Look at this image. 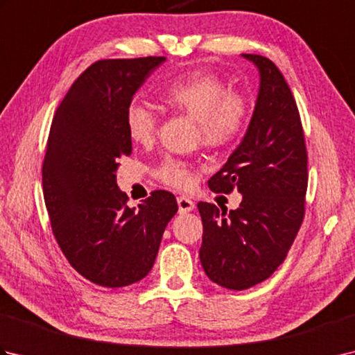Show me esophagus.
Wrapping results in <instances>:
<instances>
[{
  "label": "esophagus",
  "mask_w": 355,
  "mask_h": 355,
  "mask_svg": "<svg viewBox=\"0 0 355 355\" xmlns=\"http://www.w3.org/2000/svg\"><path fill=\"white\" fill-rule=\"evenodd\" d=\"M177 202H178L180 214L191 212V210L195 209V202H193L191 198H187V197H178V198H177Z\"/></svg>",
  "instance_id": "esophagus-1"
}]
</instances>
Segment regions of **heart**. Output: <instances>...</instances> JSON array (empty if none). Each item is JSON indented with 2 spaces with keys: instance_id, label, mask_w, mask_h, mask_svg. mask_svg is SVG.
<instances>
[{
  "instance_id": "heart-1",
  "label": "heart",
  "mask_w": 355,
  "mask_h": 355,
  "mask_svg": "<svg viewBox=\"0 0 355 355\" xmlns=\"http://www.w3.org/2000/svg\"><path fill=\"white\" fill-rule=\"evenodd\" d=\"M158 99L168 110L193 119L200 141L207 148L227 146L238 140L250 114L247 97L206 70H192L173 79L162 89ZM125 126L132 143L148 145L155 137L157 119L145 105L134 102L125 112ZM155 175L171 187L187 189L193 183L195 171L186 162L166 158L158 164Z\"/></svg>"
}]
</instances>
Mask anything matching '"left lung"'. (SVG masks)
<instances>
[{
	"label": "left lung",
	"instance_id": "1",
	"mask_svg": "<svg viewBox=\"0 0 355 355\" xmlns=\"http://www.w3.org/2000/svg\"><path fill=\"white\" fill-rule=\"evenodd\" d=\"M259 70L256 107L243 141L209 180L214 192L243 195L236 210L198 202L200 261L210 281L247 290L266 281L286 258L302 225L308 155L299 110L270 59L243 55Z\"/></svg>",
	"mask_w": 355,
	"mask_h": 355
}]
</instances>
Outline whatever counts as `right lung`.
<instances>
[{
    "mask_svg": "<svg viewBox=\"0 0 355 355\" xmlns=\"http://www.w3.org/2000/svg\"><path fill=\"white\" fill-rule=\"evenodd\" d=\"M164 59H102L89 65L50 128L42 191L53 235L79 275L107 288L135 284L149 273L178 210L166 191H154L137 209L128 207L116 178L119 160L132 153L125 112Z\"/></svg>",
    "mask_w": 355,
    "mask_h": 355,
    "instance_id": "right-lung-1",
    "label": "right lung"
}]
</instances>
